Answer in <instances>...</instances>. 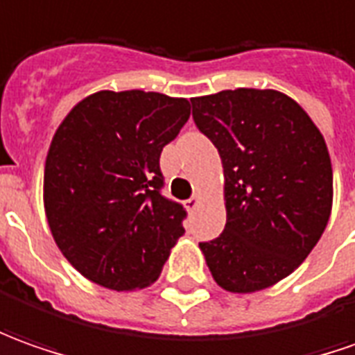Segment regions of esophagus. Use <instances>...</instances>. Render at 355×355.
<instances>
[{
	"label": "esophagus",
	"mask_w": 355,
	"mask_h": 355,
	"mask_svg": "<svg viewBox=\"0 0 355 355\" xmlns=\"http://www.w3.org/2000/svg\"><path fill=\"white\" fill-rule=\"evenodd\" d=\"M198 204H200V196H198V194H194V196H192V198H188L187 202H184V208L190 209V211H192V209L196 208Z\"/></svg>",
	"instance_id": "34e87169"
}]
</instances>
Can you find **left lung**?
I'll list each match as a JSON object with an SVG mask.
<instances>
[{
  "instance_id": "8db88e82",
  "label": "left lung",
  "mask_w": 355,
  "mask_h": 355,
  "mask_svg": "<svg viewBox=\"0 0 355 355\" xmlns=\"http://www.w3.org/2000/svg\"><path fill=\"white\" fill-rule=\"evenodd\" d=\"M190 103L225 178V229L200 243L209 272L231 293L270 288L309 257L329 223L324 137L293 98L274 89L241 87Z\"/></svg>"
}]
</instances>
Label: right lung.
Listing matches in <instances>:
<instances>
[{
	"label": "right lung",
	"mask_w": 355,
	"mask_h": 355,
	"mask_svg": "<svg viewBox=\"0 0 355 355\" xmlns=\"http://www.w3.org/2000/svg\"><path fill=\"white\" fill-rule=\"evenodd\" d=\"M188 118L187 98L98 91L58 126L46 155V219L87 279L132 291L159 278L187 218L161 194L159 157Z\"/></svg>",
	"instance_id": "obj_1"
}]
</instances>
